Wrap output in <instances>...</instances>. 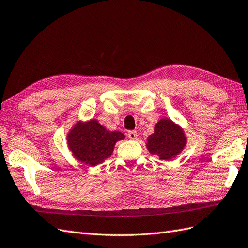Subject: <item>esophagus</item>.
Wrapping results in <instances>:
<instances>
[{
  "instance_id": "obj_1",
  "label": "esophagus",
  "mask_w": 248,
  "mask_h": 248,
  "mask_svg": "<svg viewBox=\"0 0 248 248\" xmlns=\"http://www.w3.org/2000/svg\"><path fill=\"white\" fill-rule=\"evenodd\" d=\"M128 138L131 139V140H136L138 138V133L137 131L134 130H131V131H128Z\"/></svg>"
}]
</instances>
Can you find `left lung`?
<instances>
[{"label": "left lung", "mask_w": 248, "mask_h": 248, "mask_svg": "<svg viewBox=\"0 0 248 248\" xmlns=\"http://www.w3.org/2000/svg\"><path fill=\"white\" fill-rule=\"evenodd\" d=\"M186 145L183 130L169 119H161L156 124L154 133L148 138L147 148L162 160H170L182 151Z\"/></svg>", "instance_id": "8db88e82"}]
</instances>
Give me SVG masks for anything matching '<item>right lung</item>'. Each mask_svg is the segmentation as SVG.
<instances>
[{
    "label": "right lung",
    "instance_id": "right-lung-1",
    "mask_svg": "<svg viewBox=\"0 0 248 248\" xmlns=\"http://www.w3.org/2000/svg\"><path fill=\"white\" fill-rule=\"evenodd\" d=\"M124 138L123 133L108 131L97 120H91L87 123H78L67 140L74 157L94 167L109 157L116 142Z\"/></svg>",
    "mask_w": 248,
    "mask_h": 248
}]
</instances>
